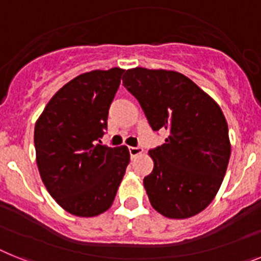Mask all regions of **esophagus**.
Listing matches in <instances>:
<instances>
[{"mask_svg": "<svg viewBox=\"0 0 261 261\" xmlns=\"http://www.w3.org/2000/svg\"><path fill=\"white\" fill-rule=\"evenodd\" d=\"M128 151H130L131 158L138 156V155H141L143 152V150L141 147H128Z\"/></svg>", "mask_w": 261, "mask_h": 261, "instance_id": "esophagus-1", "label": "esophagus"}]
</instances>
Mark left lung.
Returning a JSON list of instances; mask_svg holds the SVG:
<instances>
[{"label":"left lung","instance_id":"8db88e82","mask_svg":"<svg viewBox=\"0 0 261 261\" xmlns=\"http://www.w3.org/2000/svg\"><path fill=\"white\" fill-rule=\"evenodd\" d=\"M123 85L141 103L152 130H167L143 179L155 211L187 219L207 208L224 179L231 142L228 124L214 98L183 74L144 67L126 70Z\"/></svg>","mask_w":261,"mask_h":261}]
</instances>
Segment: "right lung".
Masks as SVG:
<instances>
[{"label":"right lung","instance_id":"add662e5","mask_svg":"<svg viewBox=\"0 0 261 261\" xmlns=\"http://www.w3.org/2000/svg\"><path fill=\"white\" fill-rule=\"evenodd\" d=\"M123 73L113 67L75 76L53 95L36 122L41 179L71 215L93 218L110 208L130 163L126 146L99 144Z\"/></svg>","mask_w":261,"mask_h":261}]
</instances>
